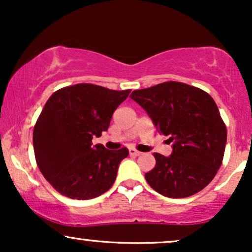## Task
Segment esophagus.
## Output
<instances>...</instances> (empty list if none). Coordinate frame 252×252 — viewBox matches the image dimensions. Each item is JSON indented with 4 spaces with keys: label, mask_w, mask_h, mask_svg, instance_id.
Listing matches in <instances>:
<instances>
[{
    "label": "esophagus",
    "mask_w": 252,
    "mask_h": 252,
    "mask_svg": "<svg viewBox=\"0 0 252 252\" xmlns=\"http://www.w3.org/2000/svg\"><path fill=\"white\" fill-rule=\"evenodd\" d=\"M129 153H130V155H132V156H140L141 154H142V153L138 152V150H136L134 148H130Z\"/></svg>",
    "instance_id": "34e87169"
}]
</instances>
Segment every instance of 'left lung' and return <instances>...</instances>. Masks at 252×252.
<instances>
[{
  "mask_svg": "<svg viewBox=\"0 0 252 252\" xmlns=\"http://www.w3.org/2000/svg\"><path fill=\"white\" fill-rule=\"evenodd\" d=\"M130 98L173 142L168 158L154 153L155 167L144 175L149 186L168 198H186L206 187L220 168L227 136L213 98L180 82L135 90Z\"/></svg>",
  "mask_w": 252,
  "mask_h": 252,
  "instance_id": "1",
  "label": "left lung"
}]
</instances>
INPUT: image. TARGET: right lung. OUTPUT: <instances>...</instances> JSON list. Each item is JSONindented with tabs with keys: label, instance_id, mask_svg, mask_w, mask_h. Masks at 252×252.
Instances as JSON below:
<instances>
[{
	"label": "right lung",
	"instance_id": "right-lung-1",
	"mask_svg": "<svg viewBox=\"0 0 252 252\" xmlns=\"http://www.w3.org/2000/svg\"><path fill=\"white\" fill-rule=\"evenodd\" d=\"M130 91L82 83L48 98L34 126V154L40 172L60 194L88 200L114 185L129 150L94 146L92 138L108 130L112 114Z\"/></svg>",
	"mask_w": 252,
	"mask_h": 252
}]
</instances>
